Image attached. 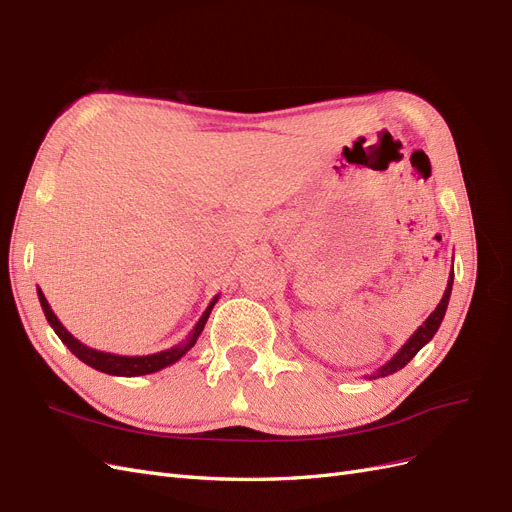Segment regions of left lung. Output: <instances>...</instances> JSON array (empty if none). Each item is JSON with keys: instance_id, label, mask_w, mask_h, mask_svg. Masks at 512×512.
Here are the masks:
<instances>
[{"instance_id": "obj_1", "label": "left lung", "mask_w": 512, "mask_h": 512, "mask_svg": "<svg viewBox=\"0 0 512 512\" xmlns=\"http://www.w3.org/2000/svg\"><path fill=\"white\" fill-rule=\"evenodd\" d=\"M453 280H455V273L451 271V275H448L446 290H444V294H442V301L438 303V307L433 309V312L429 314V318L410 335L408 342L395 352V356H393V359H391L389 363H384L380 369L374 371V374H367V376H365L367 380H376V378H384V376L395 374V371H399L401 367H406V365L414 359L418 350H421L425 344L431 342L433 335H436V331L440 329V324H442V320H444L446 307H448V299H451Z\"/></svg>"}]
</instances>
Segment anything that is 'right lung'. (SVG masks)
<instances>
[{"instance_id":"obj_1","label":"right lung","mask_w":512,"mask_h":512,"mask_svg":"<svg viewBox=\"0 0 512 512\" xmlns=\"http://www.w3.org/2000/svg\"><path fill=\"white\" fill-rule=\"evenodd\" d=\"M38 299H40V305H42V312H44L46 320H49V324L53 327V331L57 333V337L70 348V352L76 356V359H81L85 365L102 371V374L132 378V376H147V374H153V371H160L168 365L177 363L181 356L196 344V339L200 337V333H203L207 318L211 314L213 305L218 303L220 294H218V297H213V301L207 305V309L203 312V316H200V320L196 322V327L192 329V333L185 337V342H181L173 348H168V350H162V352H156V354H145V356H123V354L102 352V350L85 346L64 327V324L59 322V318L55 316V312L51 309L49 301H46L44 292L40 288H38Z\"/></svg>"}]
</instances>
